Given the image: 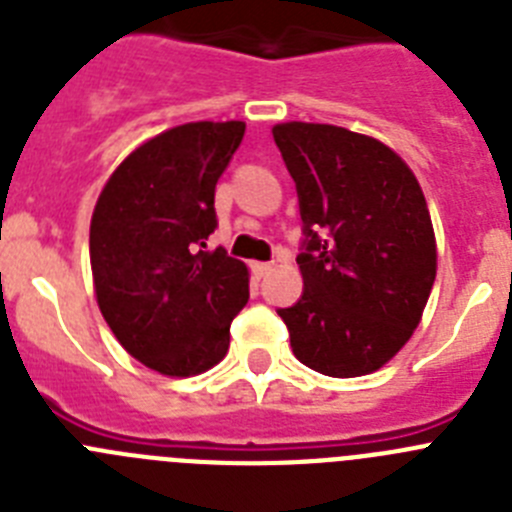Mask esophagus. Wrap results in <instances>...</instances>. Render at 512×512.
Wrapping results in <instances>:
<instances>
[{"mask_svg":"<svg viewBox=\"0 0 512 512\" xmlns=\"http://www.w3.org/2000/svg\"><path fill=\"white\" fill-rule=\"evenodd\" d=\"M274 269V264H266V261H253L251 264V271H253V277H266L269 271Z\"/></svg>","mask_w":512,"mask_h":512,"instance_id":"esophagus-1","label":"esophagus"}]
</instances>
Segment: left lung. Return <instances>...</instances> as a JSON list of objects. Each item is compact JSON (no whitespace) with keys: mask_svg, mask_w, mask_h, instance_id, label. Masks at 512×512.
I'll return each mask as SVG.
<instances>
[{"mask_svg":"<svg viewBox=\"0 0 512 512\" xmlns=\"http://www.w3.org/2000/svg\"><path fill=\"white\" fill-rule=\"evenodd\" d=\"M297 184L305 223L302 297L279 310L305 366L364 377L410 341L438 269L423 189L390 146L323 125L271 128Z\"/></svg>","mask_w":512,"mask_h":512,"instance_id":"8db88e82","label":"left lung"}]
</instances>
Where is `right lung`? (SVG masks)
Instances as JSON below:
<instances>
[{"instance_id":"1","label":"right lung","mask_w":512,"mask_h":512,"mask_svg":"<svg viewBox=\"0 0 512 512\" xmlns=\"http://www.w3.org/2000/svg\"><path fill=\"white\" fill-rule=\"evenodd\" d=\"M246 122H187L122 158L89 225L97 305L133 359L166 377H194L223 361L230 323L248 302V266L215 230V184Z\"/></svg>"}]
</instances>
